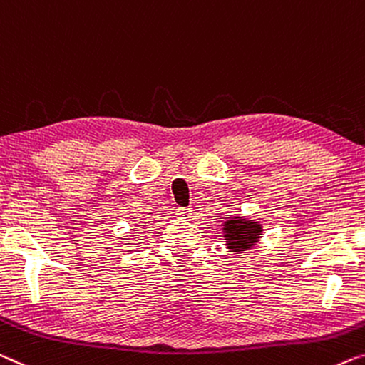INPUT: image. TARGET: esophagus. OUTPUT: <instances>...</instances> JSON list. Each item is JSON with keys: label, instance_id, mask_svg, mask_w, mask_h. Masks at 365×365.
Returning <instances> with one entry per match:
<instances>
[{"label": "esophagus", "instance_id": "obj_1", "mask_svg": "<svg viewBox=\"0 0 365 365\" xmlns=\"http://www.w3.org/2000/svg\"><path fill=\"white\" fill-rule=\"evenodd\" d=\"M175 215L183 221H190V217H192V211H190V208H177Z\"/></svg>", "mask_w": 365, "mask_h": 365}]
</instances>
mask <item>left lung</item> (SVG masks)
Returning a JSON list of instances; mask_svg holds the SVG:
<instances>
[{
  "label": "left lung",
  "mask_w": 365,
  "mask_h": 365,
  "mask_svg": "<svg viewBox=\"0 0 365 365\" xmlns=\"http://www.w3.org/2000/svg\"><path fill=\"white\" fill-rule=\"evenodd\" d=\"M222 237L230 252L242 254L252 249L262 237V225L257 220H249L246 216L226 217L222 222Z\"/></svg>",
  "instance_id": "8db88e82"
}]
</instances>
